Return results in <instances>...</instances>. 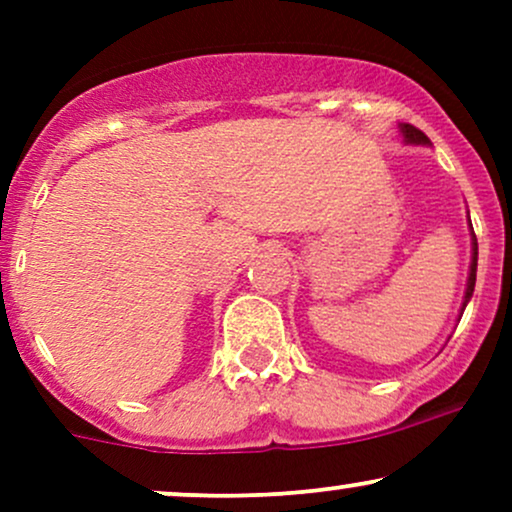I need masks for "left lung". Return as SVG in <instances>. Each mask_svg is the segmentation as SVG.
Wrapping results in <instances>:
<instances>
[{
	"instance_id": "8db88e82",
	"label": "left lung",
	"mask_w": 512,
	"mask_h": 512,
	"mask_svg": "<svg viewBox=\"0 0 512 512\" xmlns=\"http://www.w3.org/2000/svg\"><path fill=\"white\" fill-rule=\"evenodd\" d=\"M399 134L404 137V142L407 144H431L428 142V137L421 129H416L414 125H399ZM469 228H472V221H469ZM477 255H479V245H477V236H474L472 231V262H469V276H467V289H464V298H462V308H460V317L464 313V308H467V303L472 301V293H474V284H477Z\"/></svg>"
}]
</instances>
